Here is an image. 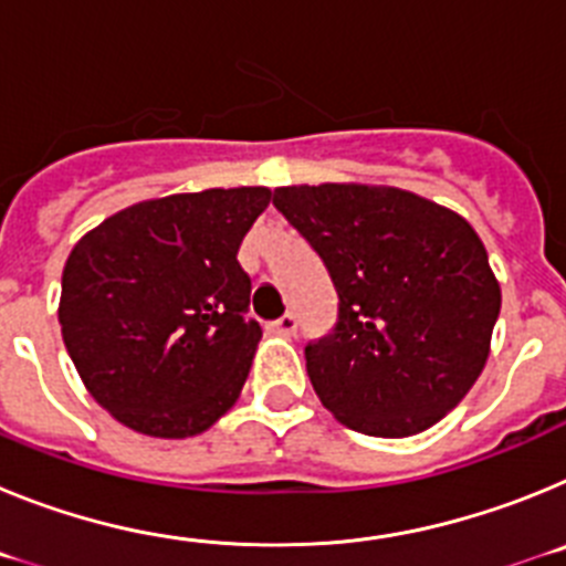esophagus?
<instances>
[{
    "label": "esophagus",
    "mask_w": 566,
    "mask_h": 566,
    "mask_svg": "<svg viewBox=\"0 0 566 566\" xmlns=\"http://www.w3.org/2000/svg\"><path fill=\"white\" fill-rule=\"evenodd\" d=\"M266 328L272 334H277V337H292V334L297 332V317H294V314H283L280 319H272Z\"/></svg>",
    "instance_id": "esophagus-1"
}]
</instances>
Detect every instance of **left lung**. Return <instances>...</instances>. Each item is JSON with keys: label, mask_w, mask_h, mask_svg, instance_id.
Returning a JSON list of instances; mask_svg holds the SVG:
<instances>
[{"label": "left lung", "mask_w": 566, "mask_h": 566, "mask_svg": "<svg viewBox=\"0 0 566 566\" xmlns=\"http://www.w3.org/2000/svg\"><path fill=\"white\" fill-rule=\"evenodd\" d=\"M272 203L326 263L339 306L306 345L319 402L352 431L413 437L482 374L502 289L462 214L397 187H280Z\"/></svg>", "instance_id": "1"}]
</instances>
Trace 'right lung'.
Masks as SVG:
<instances>
[{
	"instance_id": "right-lung-1",
	"label": "right lung",
	"mask_w": 566,
	"mask_h": 566,
	"mask_svg": "<svg viewBox=\"0 0 566 566\" xmlns=\"http://www.w3.org/2000/svg\"><path fill=\"white\" fill-rule=\"evenodd\" d=\"M266 187L133 203L78 240L59 323L84 388L127 428L198 437L238 402L263 337L238 249Z\"/></svg>"
}]
</instances>
